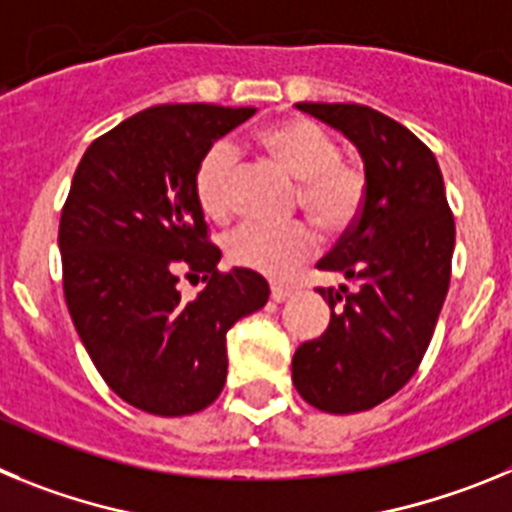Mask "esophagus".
Segmentation results:
<instances>
[{
	"instance_id": "obj_1",
	"label": "esophagus",
	"mask_w": 512,
	"mask_h": 512,
	"mask_svg": "<svg viewBox=\"0 0 512 512\" xmlns=\"http://www.w3.org/2000/svg\"><path fill=\"white\" fill-rule=\"evenodd\" d=\"M292 297V289L282 287V284H271V300L274 302H284Z\"/></svg>"
}]
</instances>
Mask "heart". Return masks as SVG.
Segmentation results:
<instances>
[{"instance_id":"obj_1","label":"heart","mask_w":512,"mask_h":512,"mask_svg":"<svg viewBox=\"0 0 512 512\" xmlns=\"http://www.w3.org/2000/svg\"><path fill=\"white\" fill-rule=\"evenodd\" d=\"M261 151L297 179V202L320 228L338 233L359 217L366 200L364 166L341 156L336 138L310 120H289L256 135ZM238 153L230 140H217L200 158L194 192L212 220L233 210ZM318 248L305 223H243L225 238L228 259L266 277H287Z\"/></svg>"}]
</instances>
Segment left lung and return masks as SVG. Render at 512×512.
Listing matches in <instances>:
<instances>
[{"label": "left lung", "mask_w": 512, "mask_h": 512, "mask_svg": "<svg viewBox=\"0 0 512 512\" xmlns=\"http://www.w3.org/2000/svg\"><path fill=\"white\" fill-rule=\"evenodd\" d=\"M341 130L364 158L359 217L318 269L356 289L320 287L330 323L292 359L302 400L333 415L377 408L418 372L451 282L456 225L433 151L366 104L300 102Z\"/></svg>", "instance_id": "8db88e82"}]
</instances>
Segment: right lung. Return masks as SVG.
Returning a JSON list of instances; mask_svg holds the SVG:
<instances>
[{"label":"right lung","mask_w":512,"mask_h":512,"mask_svg":"<svg viewBox=\"0 0 512 512\" xmlns=\"http://www.w3.org/2000/svg\"><path fill=\"white\" fill-rule=\"evenodd\" d=\"M253 107L158 104L99 135L76 166L61 210L63 295L81 343L110 390L153 415H192L223 392L225 333L261 310L269 284L220 271L194 174ZM202 276L192 303L178 274Z\"/></svg>","instance_id":"1"}]
</instances>
